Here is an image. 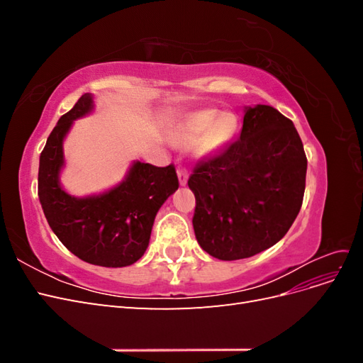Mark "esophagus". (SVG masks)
<instances>
[{
    "label": "esophagus",
    "instance_id": "1",
    "mask_svg": "<svg viewBox=\"0 0 363 363\" xmlns=\"http://www.w3.org/2000/svg\"><path fill=\"white\" fill-rule=\"evenodd\" d=\"M177 175H179L180 184H182V186H186V183H188V177H189L188 171H186L184 168H179V169H177Z\"/></svg>",
    "mask_w": 363,
    "mask_h": 363
}]
</instances>
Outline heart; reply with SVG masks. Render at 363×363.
I'll use <instances>...</instances> for the list:
<instances>
[{
	"label": "heart",
	"mask_w": 363,
	"mask_h": 363,
	"mask_svg": "<svg viewBox=\"0 0 363 363\" xmlns=\"http://www.w3.org/2000/svg\"><path fill=\"white\" fill-rule=\"evenodd\" d=\"M238 119L233 113L208 107L186 113L172 130V142L179 147L194 145V155L204 157L224 148L233 139Z\"/></svg>",
	"instance_id": "1"
}]
</instances>
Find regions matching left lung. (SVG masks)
Wrapping results in <instances>:
<instances>
[{"instance_id": "8db88e82", "label": "left lung", "mask_w": 363, "mask_h": 363, "mask_svg": "<svg viewBox=\"0 0 363 363\" xmlns=\"http://www.w3.org/2000/svg\"><path fill=\"white\" fill-rule=\"evenodd\" d=\"M306 171L292 121L271 106L245 107L239 139L196 164L188 180L200 247L238 260L277 244L301 208Z\"/></svg>"}]
</instances>
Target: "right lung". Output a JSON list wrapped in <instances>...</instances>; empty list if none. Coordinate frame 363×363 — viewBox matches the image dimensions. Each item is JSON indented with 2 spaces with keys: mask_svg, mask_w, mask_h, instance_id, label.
Wrapping results in <instances>:
<instances>
[{
  "mask_svg": "<svg viewBox=\"0 0 363 363\" xmlns=\"http://www.w3.org/2000/svg\"><path fill=\"white\" fill-rule=\"evenodd\" d=\"M92 108L94 95L84 94L52 128L40 152L38 195L51 230L72 255L92 265L128 267L144 256L159 208L179 189L177 172L174 164L133 162L125 179L107 192L69 195L59 180L63 139Z\"/></svg>",
  "mask_w": 363,
  "mask_h": 363,
  "instance_id": "obj_1",
  "label": "right lung"
}]
</instances>
